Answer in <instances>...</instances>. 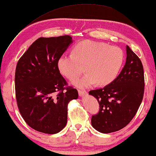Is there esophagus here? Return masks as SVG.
Segmentation results:
<instances>
[{"label":"esophagus","mask_w":156,"mask_h":156,"mask_svg":"<svg viewBox=\"0 0 156 156\" xmlns=\"http://www.w3.org/2000/svg\"><path fill=\"white\" fill-rule=\"evenodd\" d=\"M78 94L80 96H84L87 94V91L84 90H78Z\"/></svg>","instance_id":"obj_1"}]
</instances>
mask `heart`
Masks as SVG:
<instances>
[{
  "instance_id": "b5f03b06",
  "label": "heart",
  "mask_w": 156,
  "mask_h": 156,
  "mask_svg": "<svg viewBox=\"0 0 156 156\" xmlns=\"http://www.w3.org/2000/svg\"><path fill=\"white\" fill-rule=\"evenodd\" d=\"M124 61V54L117 46L91 40L78 43L73 54L62 55L58 61L60 72L69 79L80 76L85 66L87 73L80 78L72 81L78 88H87L94 84L104 86L115 80Z\"/></svg>"
}]
</instances>
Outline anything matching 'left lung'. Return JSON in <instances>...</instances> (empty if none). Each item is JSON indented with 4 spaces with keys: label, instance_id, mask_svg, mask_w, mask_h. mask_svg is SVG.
I'll list each match as a JSON object with an SVG mask.
<instances>
[{
    "label": "left lung",
    "instance_id": "1",
    "mask_svg": "<svg viewBox=\"0 0 156 156\" xmlns=\"http://www.w3.org/2000/svg\"><path fill=\"white\" fill-rule=\"evenodd\" d=\"M126 61L117 78L103 88L91 90L100 105L99 112L91 117V126L97 131H118L130 123L142 103L144 91L142 62L126 46Z\"/></svg>",
    "mask_w": 156,
    "mask_h": 156
}]
</instances>
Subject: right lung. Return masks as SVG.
<instances>
[{
  "label": "right lung",
  "instance_id": "1",
  "mask_svg": "<svg viewBox=\"0 0 156 156\" xmlns=\"http://www.w3.org/2000/svg\"><path fill=\"white\" fill-rule=\"evenodd\" d=\"M72 42L69 35L40 37L16 65L15 91L19 112L27 124L39 132L61 131L67 123L68 103L78 97L77 90L65 87L66 82L58 67V59Z\"/></svg>",
  "mask_w": 156,
  "mask_h": 156
}]
</instances>
